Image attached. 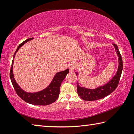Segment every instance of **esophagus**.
Instances as JSON below:
<instances>
[{"instance_id":"34e87169","label":"esophagus","mask_w":134,"mask_h":134,"mask_svg":"<svg viewBox=\"0 0 134 134\" xmlns=\"http://www.w3.org/2000/svg\"><path fill=\"white\" fill-rule=\"evenodd\" d=\"M77 67V65L75 63L72 62L71 63H70L69 65V70L70 71H73L74 70L76 69Z\"/></svg>"}]
</instances>
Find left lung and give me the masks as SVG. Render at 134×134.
I'll use <instances>...</instances> for the list:
<instances>
[{
	"label": "left lung",
	"mask_w": 134,
	"mask_h": 134,
	"mask_svg": "<svg viewBox=\"0 0 134 134\" xmlns=\"http://www.w3.org/2000/svg\"><path fill=\"white\" fill-rule=\"evenodd\" d=\"M113 45H114L119 57V67L116 74H115V76L113 77L112 80L109 81L107 84L103 86L97 87L95 89H90L80 87L79 86L78 83H77V90L78 95L84 100L93 101L102 99L112 93L118 86L122 69H123V63H122V58L121 53L119 51L118 47L117 46L116 44H113Z\"/></svg>",
	"instance_id": "8db88e82"
}]
</instances>
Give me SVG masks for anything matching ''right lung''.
<instances>
[{
    "instance_id": "1",
    "label": "right lung",
    "mask_w": 134,
    "mask_h": 134,
    "mask_svg": "<svg viewBox=\"0 0 134 134\" xmlns=\"http://www.w3.org/2000/svg\"><path fill=\"white\" fill-rule=\"evenodd\" d=\"M33 38H28V39L24 41L21 44H20L16 49L15 53L13 55V58L15 55V54L22 45H23L25 43L28 42V41L32 39ZM13 60L12 63V65L10 70V79L12 81L13 88L15 90L16 94L19 97L24 100L26 102L32 104L34 105H48L55 102V100L58 99L59 94H60V86L62 85L63 80L66 77L67 74L69 72V69H67L63 71H60L57 72L54 76L53 81L48 87L42 91L31 93L24 92L23 90L21 89V87L18 85L13 77Z\"/></svg>"
}]
</instances>
